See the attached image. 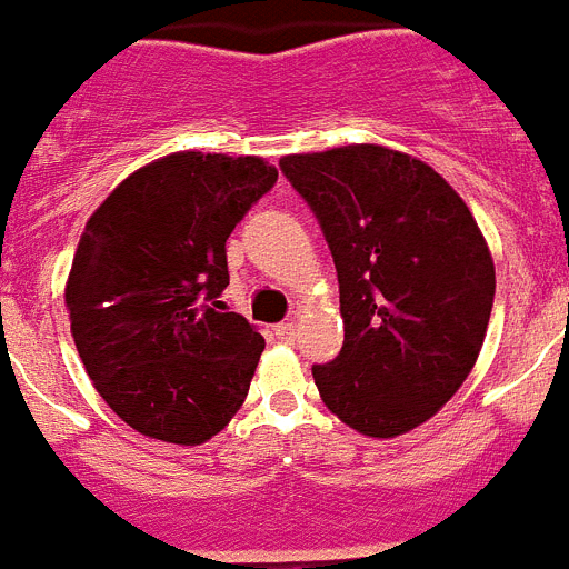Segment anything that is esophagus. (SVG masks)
I'll return each instance as SVG.
<instances>
[{
  "label": "esophagus",
  "instance_id": "34e87169",
  "mask_svg": "<svg viewBox=\"0 0 569 569\" xmlns=\"http://www.w3.org/2000/svg\"><path fill=\"white\" fill-rule=\"evenodd\" d=\"M295 332H298V329H295L292 321L277 323V329H274V336L280 338V341H295Z\"/></svg>",
  "mask_w": 569,
  "mask_h": 569
}]
</instances>
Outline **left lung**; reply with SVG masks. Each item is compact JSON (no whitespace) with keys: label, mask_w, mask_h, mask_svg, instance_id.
Here are the masks:
<instances>
[{"label":"left lung","mask_w":569,"mask_h":569,"mask_svg":"<svg viewBox=\"0 0 569 569\" xmlns=\"http://www.w3.org/2000/svg\"><path fill=\"white\" fill-rule=\"evenodd\" d=\"M341 289L343 347L312 376L343 425L390 439L428 422L471 373L495 262L451 184L408 152L350 144L283 156Z\"/></svg>","instance_id":"left-lung-1"}]
</instances>
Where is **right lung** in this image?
<instances>
[{
    "instance_id": "add662e5",
    "label": "right lung",
    "mask_w": 569,
    "mask_h": 569,
    "mask_svg": "<svg viewBox=\"0 0 569 569\" xmlns=\"http://www.w3.org/2000/svg\"><path fill=\"white\" fill-rule=\"evenodd\" d=\"M274 181L257 156L170 152L86 222L66 283L71 338L94 390L138 433L202 446L246 402L266 341L217 298L226 240Z\"/></svg>"
}]
</instances>
